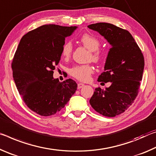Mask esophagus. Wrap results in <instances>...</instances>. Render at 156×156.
I'll list each match as a JSON object with an SVG mask.
<instances>
[{"label": "esophagus", "mask_w": 156, "mask_h": 156, "mask_svg": "<svg viewBox=\"0 0 156 156\" xmlns=\"http://www.w3.org/2000/svg\"><path fill=\"white\" fill-rule=\"evenodd\" d=\"M83 86H84V84H83V83H80L77 84V88H78V89H80V88H83Z\"/></svg>", "instance_id": "esophagus-1"}]
</instances>
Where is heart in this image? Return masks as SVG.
I'll use <instances>...</instances> for the list:
<instances>
[{"instance_id":"obj_1","label":"heart","mask_w":156,"mask_h":156,"mask_svg":"<svg viewBox=\"0 0 156 156\" xmlns=\"http://www.w3.org/2000/svg\"><path fill=\"white\" fill-rule=\"evenodd\" d=\"M80 41L83 47L89 50L90 54L88 55V59L92 60L95 63L100 62L103 58V53L99 49L100 41L98 38L89 34H84L80 37ZM72 43L70 42L65 43L61 48V57L64 59H68L72 55ZM93 71V66L90 64L79 65L71 69L70 75L77 80L86 82L90 80Z\"/></svg>"}]
</instances>
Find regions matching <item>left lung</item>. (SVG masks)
Here are the masks:
<instances>
[{
	"mask_svg": "<svg viewBox=\"0 0 156 156\" xmlns=\"http://www.w3.org/2000/svg\"><path fill=\"white\" fill-rule=\"evenodd\" d=\"M98 32L111 45L104 72L98 81L111 82L105 90L95 89L90 99L91 106L99 114L115 117L126 111L138 94L144 67V58L129 31L107 23L88 25Z\"/></svg>",
	"mask_w": 156,
	"mask_h": 156,
	"instance_id": "left-lung-1",
	"label": "left lung"
}]
</instances>
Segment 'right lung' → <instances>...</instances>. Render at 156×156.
I'll return each mask as SVG.
<instances>
[{
	"label": "right lung",
	"mask_w": 156,
	"mask_h": 156,
	"mask_svg": "<svg viewBox=\"0 0 156 156\" xmlns=\"http://www.w3.org/2000/svg\"><path fill=\"white\" fill-rule=\"evenodd\" d=\"M76 27L43 25L25 34L15 52L12 69L16 86L28 108L40 115L60 111L77 88L71 79L60 82L53 78L65 39Z\"/></svg>",
	"instance_id": "add662e5"
}]
</instances>
